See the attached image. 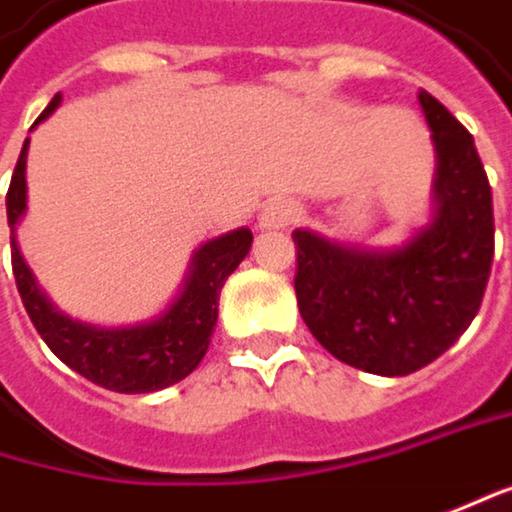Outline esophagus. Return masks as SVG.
Masks as SVG:
<instances>
[{"label": "esophagus", "mask_w": 512, "mask_h": 512, "mask_svg": "<svg viewBox=\"0 0 512 512\" xmlns=\"http://www.w3.org/2000/svg\"><path fill=\"white\" fill-rule=\"evenodd\" d=\"M297 218H300V206H297V203L285 201V198H276V201H271L262 209L259 227H262V230H285V227H291Z\"/></svg>", "instance_id": "34e87169"}]
</instances>
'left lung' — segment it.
Returning <instances> with one entry per match:
<instances>
[{
  "label": "left lung",
  "mask_w": 512,
  "mask_h": 512,
  "mask_svg": "<svg viewBox=\"0 0 512 512\" xmlns=\"http://www.w3.org/2000/svg\"><path fill=\"white\" fill-rule=\"evenodd\" d=\"M437 154L434 212L396 247H358L294 230L297 306L338 361L408 376L440 358L481 309L493 268V192L472 133L425 90Z\"/></svg>",
  "instance_id": "left-lung-1"
}]
</instances>
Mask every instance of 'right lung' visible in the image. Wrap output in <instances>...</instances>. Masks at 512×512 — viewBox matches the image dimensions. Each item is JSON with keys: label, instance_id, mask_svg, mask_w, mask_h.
Returning a JSON list of instances; mask_svg holds the SVG:
<instances>
[{"label": "right lung", "instance_id": "1", "mask_svg": "<svg viewBox=\"0 0 512 512\" xmlns=\"http://www.w3.org/2000/svg\"><path fill=\"white\" fill-rule=\"evenodd\" d=\"M57 107H60V95L49 101V107L34 122V128L46 122ZM25 157H28V139L22 145L5 203H8V227H11V265L17 276L19 297L40 338L66 367L116 393H154L183 382L201 364L209 349V338L218 320V294L227 276L250 253L253 233L247 227H238L224 236L203 241L192 253L189 274L183 279L180 294L157 317L133 326L84 323L57 309L46 297V291L37 285L31 268L19 253L17 224L28 209Z\"/></svg>", "mask_w": 512, "mask_h": 512}]
</instances>
